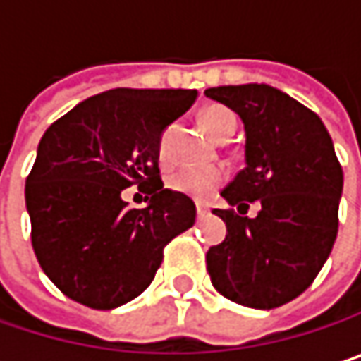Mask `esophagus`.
Here are the masks:
<instances>
[{"label":"esophagus","mask_w":361,"mask_h":361,"mask_svg":"<svg viewBox=\"0 0 361 361\" xmlns=\"http://www.w3.org/2000/svg\"><path fill=\"white\" fill-rule=\"evenodd\" d=\"M196 213H198V217H204V215L209 213V204H204V202H196Z\"/></svg>","instance_id":"1"}]
</instances>
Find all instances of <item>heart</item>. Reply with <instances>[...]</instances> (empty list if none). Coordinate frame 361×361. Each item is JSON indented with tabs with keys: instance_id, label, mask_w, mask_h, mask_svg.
Instances as JSON below:
<instances>
[{
	"instance_id": "obj_1",
	"label": "heart",
	"mask_w": 361,
	"mask_h": 361,
	"mask_svg": "<svg viewBox=\"0 0 361 361\" xmlns=\"http://www.w3.org/2000/svg\"><path fill=\"white\" fill-rule=\"evenodd\" d=\"M200 127L217 142H228L236 133V114L221 104H211L198 116ZM161 161L165 159V146L159 148ZM226 181V171L221 167H202V169H178L169 176L167 185L192 200H209Z\"/></svg>"
}]
</instances>
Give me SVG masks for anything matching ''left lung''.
<instances>
[{
	"instance_id": "8db88e82",
	"label": "left lung",
	"mask_w": 361,
	"mask_h": 361,
	"mask_svg": "<svg viewBox=\"0 0 361 361\" xmlns=\"http://www.w3.org/2000/svg\"><path fill=\"white\" fill-rule=\"evenodd\" d=\"M207 98L245 123L247 167L221 192L238 207L215 209L224 243L207 251L213 286L230 301L274 310L305 293L338 232L343 169L320 116L269 85H221ZM262 209L243 218L250 202Z\"/></svg>"
}]
</instances>
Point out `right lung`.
<instances>
[{
  "label": "right lung",
  "instance_id": "1",
  "mask_svg": "<svg viewBox=\"0 0 361 361\" xmlns=\"http://www.w3.org/2000/svg\"><path fill=\"white\" fill-rule=\"evenodd\" d=\"M196 98V90L116 87L43 133L25 185L31 243L68 299L92 310L135 299L154 280L165 247L194 226V202L163 188L159 142ZM129 185L147 194L148 207H126L120 194Z\"/></svg>",
  "mask_w": 361,
  "mask_h": 361
}]
</instances>
